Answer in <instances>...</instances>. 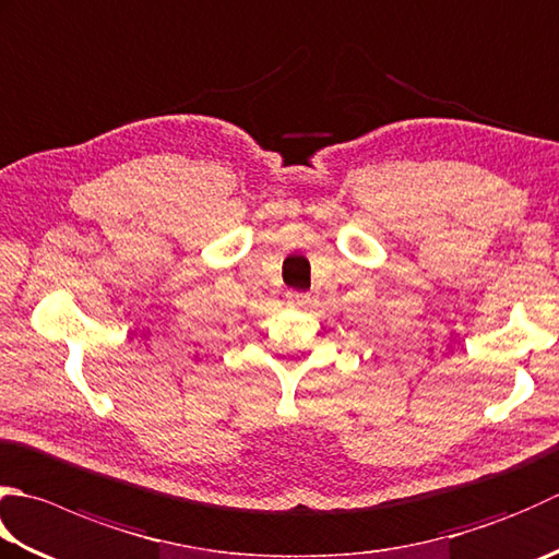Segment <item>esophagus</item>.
<instances>
[{
  "label": "esophagus",
  "mask_w": 559,
  "mask_h": 559,
  "mask_svg": "<svg viewBox=\"0 0 559 559\" xmlns=\"http://www.w3.org/2000/svg\"><path fill=\"white\" fill-rule=\"evenodd\" d=\"M286 300H288V305H293V308H305V305L312 302L310 293H305V290H288Z\"/></svg>",
  "instance_id": "obj_1"
}]
</instances>
